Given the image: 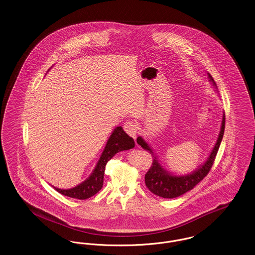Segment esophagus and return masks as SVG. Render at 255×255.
Listing matches in <instances>:
<instances>
[{"mask_svg": "<svg viewBox=\"0 0 255 255\" xmlns=\"http://www.w3.org/2000/svg\"><path fill=\"white\" fill-rule=\"evenodd\" d=\"M136 130H137V127L134 122H127L124 124V131L133 138H135L136 136Z\"/></svg>", "mask_w": 255, "mask_h": 255, "instance_id": "obj_1", "label": "esophagus"}]
</instances>
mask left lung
I'll return each instance as SVG.
<instances>
[{
  "mask_svg": "<svg viewBox=\"0 0 255 255\" xmlns=\"http://www.w3.org/2000/svg\"><path fill=\"white\" fill-rule=\"evenodd\" d=\"M207 76H208L209 82H211L212 85L217 89V85L214 79L212 78V76L209 73H207ZM224 131H225V114H223L217 140L214 144V147L212 148L209 156L206 158L203 164L198 166V168L184 175H175L172 172L165 169L159 162L158 157L154 153L151 146L146 142L145 139L142 136L139 135L136 138V142L143 149H145L146 151H149V153L153 157L152 166L145 174V184L148 189L152 193L165 199L177 198L181 195L186 193L187 191L193 189L195 186L206 177L211 168L215 157L217 155L219 147L224 135Z\"/></svg>",
  "mask_w": 255,
  "mask_h": 255,
  "instance_id": "1",
  "label": "left lung"
}]
</instances>
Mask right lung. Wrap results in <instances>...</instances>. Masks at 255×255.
Listing matches in <instances>:
<instances>
[{"label": "right lung", "instance_id": "add662e5", "mask_svg": "<svg viewBox=\"0 0 255 255\" xmlns=\"http://www.w3.org/2000/svg\"><path fill=\"white\" fill-rule=\"evenodd\" d=\"M133 147L134 141L133 138L123 131L122 126L116 127L107 140V143L97 161L95 169L93 170L92 174L85 181L80 182L73 188L61 189L54 187L55 190L64 196L78 200H86L97 194L103 185L104 172L107 162L117 153L132 149Z\"/></svg>", "mask_w": 255, "mask_h": 255}]
</instances>
